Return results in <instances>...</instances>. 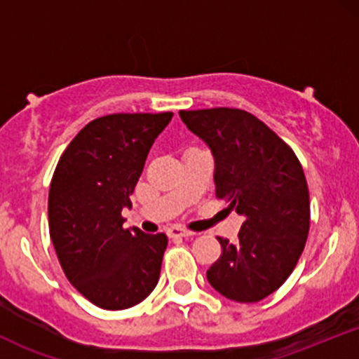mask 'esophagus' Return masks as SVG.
Returning a JSON list of instances; mask_svg holds the SVG:
<instances>
[{
    "label": "esophagus",
    "mask_w": 359,
    "mask_h": 359,
    "mask_svg": "<svg viewBox=\"0 0 359 359\" xmlns=\"http://www.w3.org/2000/svg\"><path fill=\"white\" fill-rule=\"evenodd\" d=\"M168 238H189L192 236V231H187V229L180 228V226H172V228L167 229Z\"/></svg>",
    "instance_id": "1"
}]
</instances>
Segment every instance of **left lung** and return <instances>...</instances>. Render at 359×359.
Here are the masks:
<instances>
[{
	"mask_svg": "<svg viewBox=\"0 0 359 359\" xmlns=\"http://www.w3.org/2000/svg\"><path fill=\"white\" fill-rule=\"evenodd\" d=\"M212 150L216 197L245 217L238 241L221 243L209 283L236 302L269 297L290 277L311 226L309 187L297 155L245 109L179 111Z\"/></svg>",
	"mask_w": 359,
	"mask_h": 359,
	"instance_id": "1",
	"label": "left lung"
}]
</instances>
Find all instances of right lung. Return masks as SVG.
<instances>
[{
  "label": "right lung",
  "mask_w": 359,
  "mask_h": 359,
  "mask_svg": "<svg viewBox=\"0 0 359 359\" xmlns=\"http://www.w3.org/2000/svg\"><path fill=\"white\" fill-rule=\"evenodd\" d=\"M174 113H116L88 123L57 162L48 192V229L69 282L106 311L151 294L167 248L163 233L125 229L148 151Z\"/></svg>",
  "instance_id": "right-lung-1"
}]
</instances>
